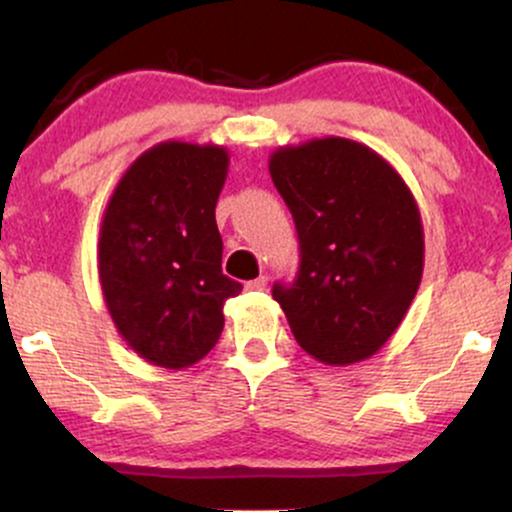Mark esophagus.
Returning <instances> with one entry per match:
<instances>
[{"label":"esophagus","instance_id":"obj_1","mask_svg":"<svg viewBox=\"0 0 512 512\" xmlns=\"http://www.w3.org/2000/svg\"><path fill=\"white\" fill-rule=\"evenodd\" d=\"M245 289L248 291H264L267 289V276H257V279H252L245 284Z\"/></svg>","mask_w":512,"mask_h":512}]
</instances>
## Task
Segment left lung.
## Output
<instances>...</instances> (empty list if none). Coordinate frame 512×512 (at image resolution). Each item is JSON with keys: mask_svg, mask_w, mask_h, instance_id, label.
Wrapping results in <instances>:
<instances>
[{"mask_svg": "<svg viewBox=\"0 0 512 512\" xmlns=\"http://www.w3.org/2000/svg\"><path fill=\"white\" fill-rule=\"evenodd\" d=\"M269 173L301 243L296 281L272 289L293 337L327 366L370 358L395 334L424 274V226L407 182L344 137L281 146Z\"/></svg>", "mask_w": 512, "mask_h": 512, "instance_id": "1", "label": "left lung"}]
</instances>
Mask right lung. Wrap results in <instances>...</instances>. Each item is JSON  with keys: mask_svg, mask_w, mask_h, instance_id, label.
Wrapping results in <instances>:
<instances>
[{"mask_svg": "<svg viewBox=\"0 0 512 512\" xmlns=\"http://www.w3.org/2000/svg\"><path fill=\"white\" fill-rule=\"evenodd\" d=\"M228 151L161 142L125 170L105 207L98 279L129 349L154 366L202 361L223 330V303L243 286L221 272L216 202Z\"/></svg>", "mask_w": 512, "mask_h": 512, "instance_id": "obj_1", "label": "right lung"}]
</instances>
